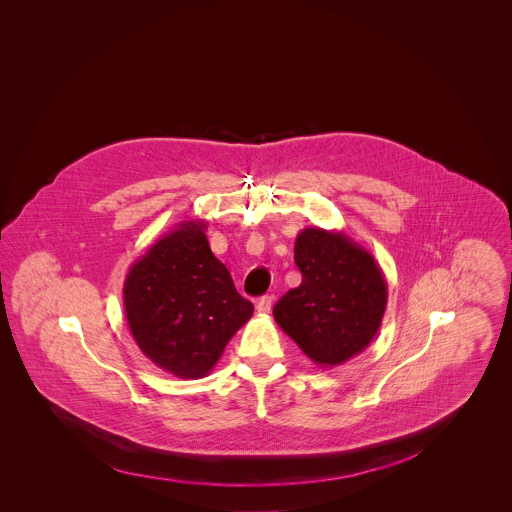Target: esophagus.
<instances>
[{
	"instance_id": "esophagus-1",
	"label": "esophagus",
	"mask_w": 512,
	"mask_h": 512,
	"mask_svg": "<svg viewBox=\"0 0 512 512\" xmlns=\"http://www.w3.org/2000/svg\"><path fill=\"white\" fill-rule=\"evenodd\" d=\"M271 306H273V298H271V296H263L261 300H257V306H255V308H257L259 314L265 316V314L271 312Z\"/></svg>"
}]
</instances>
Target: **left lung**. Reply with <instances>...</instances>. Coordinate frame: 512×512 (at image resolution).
I'll return each mask as SVG.
<instances>
[{
	"mask_svg": "<svg viewBox=\"0 0 512 512\" xmlns=\"http://www.w3.org/2000/svg\"><path fill=\"white\" fill-rule=\"evenodd\" d=\"M302 283L275 304L277 326L320 367L367 348L387 310V279L375 257L342 231L306 227L294 247Z\"/></svg>",
	"mask_w": 512,
	"mask_h": 512,
	"instance_id": "left-lung-1",
	"label": "left lung"
}]
</instances>
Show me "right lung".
<instances>
[{
    "label": "right lung",
    "instance_id": "1",
    "mask_svg": "<svg viewBox=\"0 0 512 512\" xmlns=\"http://www.w3.org/2000/svg\"><path fill=\"white\" fill-rule=\"evenodd\" d=\"M206 221L178 223L127 271L123 308L131 336L156 367L178 379L206 377L253 316L206 239Z\"/></svg>",
    "mask_w": 512,
    "mask_h": 512
}]
</instances>
